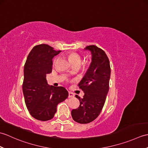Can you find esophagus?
Wrapping results in <instances>:
<instances>
[{"mask_svg": "<svg viewBox=\"0 0 148 148\" xmlns=\"http://www.w3.org/2000/svg\"><path fill=\"white\" fill-rule=\"evenodd\" d=\"M69 98H72V97H74V94L72 93V92H69Z\"/></svg>", "mask_w": 148, "mask_h": 148, "instance_id": "34e87169", "label": "esophagus"}]
</instances>
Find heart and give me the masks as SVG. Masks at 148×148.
Returning <instances> with one entry per match:
<instances>
[{
    "instance_id": "b5f03b06",
    "label": "heart",
    "mask_w": 148,
    "mask_h": 148,
    "mask_svg": "<svg viewBox=\"0 0 148 148\" xmlns=\"http://www.w3.org/2000/svg\"><path fill=\"white\" fill-rule=\"evenodd\" d=\"M68 57L70 60L72 64L74 65V66H79L81 61H82V59H81V56H80L79 54H78L76 52H71L69 53L68 55ZM56 62V58L53 61V65H55ZM84 65L87 64V62H84Z\"/></svg>"
}]
</instances>
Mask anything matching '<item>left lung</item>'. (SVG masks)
<instances>
[{
	"label": "left lung",
	"mask_w": 148,
	"mask_h": 148,
	"mask_svg": "<svg viewBox=\"0 0 148 148\" xmlns=\"http://www.w3.org/2000/svg\"><path fill=\"white\" fill-rule=\"evenodd\" d=\"M85 49L92 53V62L79 84L84 95L83 99L76 95L80 105L71 111L74 120L81 124L89 123L100 114L109 91L111 76L110 63L105 51L95 45L88 46Z\"/></svg>",
	"instance_id": "8db88e82"
}]
</instances>
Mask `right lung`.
Segmentation results:
<instances>
[{
  "instance_id": "obj_1",
  "label": "right lung",
  "mask_w": 148,
  "mask_h": 148,
  "mask_svg": "<svg viewBox=\"0 0 148 148\" xmlns=\"http://www.w3.org/2000/svg\"><path fill=\"white\" fill-rule=\"evenodd\" d=\"M45 44L34 47L24 66L23 92L26 106L31 116L40 121L54 117L56 106L67 98L65 88L48 84L46 74L52 71V59L60 52Z\"/></svg>"
}]
</instances>
